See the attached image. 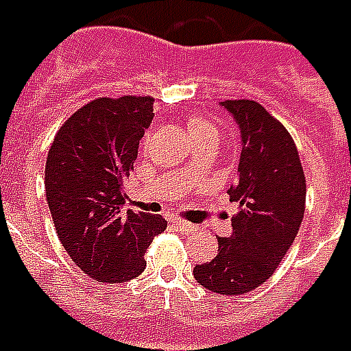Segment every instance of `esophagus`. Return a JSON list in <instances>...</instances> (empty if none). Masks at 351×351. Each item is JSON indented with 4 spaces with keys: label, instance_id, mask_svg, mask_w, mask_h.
I'll return each mask as SVG.
<instances>
[{
    "label": "esophagus",
    "instance_id": "1",
    "mask_svg": "<svg viewBox=\"0 0 351 351\" xmlns=\"http://www.w3.org/2000/svg\"><path fill=\"white\" fill-rule=\"evenodd\" d=\"M173 226H175L176 231H182V233H193V231H197V226H193L190 221L175 220L173 221Z\"/></svg>",
    "mask_w": 351,
    "mask_h": 351
}]
</instances>
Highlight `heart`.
Segmentation results:
<instances>
[{"mask_svg":"<svg viewBox=\"0 0 351 351\" xmlns=\"http://www.w3.org/2000/svg\"><path fill=\"white\" fill-rule=\"evenodd\" d=\"M188 131L195 143L203 141V138H216V128L206 118L199 114H191L188 118Z\"/></svg>","mask_w":351,"mask_h":351,"instance_id":"heart-1","label":"heart"}]
</instances>
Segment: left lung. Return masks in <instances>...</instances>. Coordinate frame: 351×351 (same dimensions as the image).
<instances>
[{
    "instance_id": "1",
    "label": "left lung",
    "mask_w": 351,
    "mask_h": 351,
    "mask_svg": "<svg viewBox=\"0 0 351 351\" xmlns=\"http://www.w3.org/2000/svg\"><path fill=\"white\" fill-rule=\"evenodd\" d=\"M241 130L239 178L229 197L239 203L233 233L218 239L213 261L195 265L193 276L214 293L241 295L272 276L301 228L306 180L293 138L259 103L221 101Z\"/></svg>"
}]
</instances>
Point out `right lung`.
<instances>
[{"mask_svg":"<svg viewBox=\"0 0 351 351\" xmlns=\"http://www.w3.org/2000/svg\"><path fill=\"white\" fill-rule=\"evenodd\" d=\"M152 97H99L79 108L50 146L45 188L58 239L97 282L120 284L145 271V252L167 221L123 210V184L152 123Z\"/></svg>","mask_w":351,"mask_h":351,"instance_id":"add662e5","label":"right lung"}]
</instances>
